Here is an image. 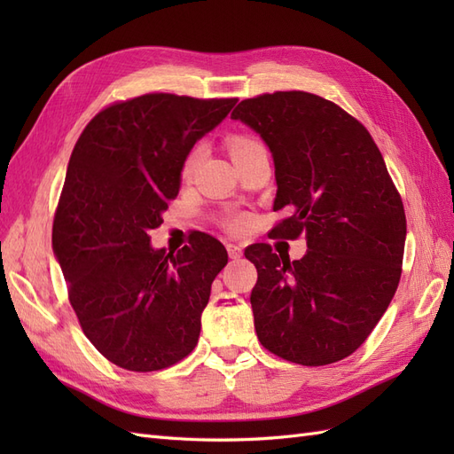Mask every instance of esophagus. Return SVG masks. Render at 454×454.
<instances>
[{
	"mask_svg": "<svg viewBox=\"0 0 454 454\" xmlns=\"http://www.w3.org/2000/svg\"><path fill=\"white\" fill-rule=\"evenodd\" d=\"M227 252L231 259H240L242 257V246L239 244H227Z\"/></svg>",
	"mask_w": 454,
	"mask_h": 454,
	"instance_id": "1",
	"label": "esophagus"
}]
</instances>
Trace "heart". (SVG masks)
Wrapping results in <instances>:
<instances>
[{"label": "heart", "instance_id": "b5f03b06", "mask_svg": "<svg viewBox=\"0 0 454 454\" xmlns=\"http://www.w3.org/2000/svg\"><path fill=\"white\" fill-rule=\"evenodd\" d=\"M229 145H231V155H239V153H242V151H248L252 147H257L259 144L255 140H252V138H246V136H237V138L231 140ZM200 153H202V149H200V145H197V147L191 149L189 153L185 155V159L182 162V170H180L184 180H185V177H189L191 174H193L197 162L200 159ZM223 225L231 232H242L246 227H248V215H231V217H225L223 219Z\"/></svg>", "mask_w": 454, "mask_h": 454}]
</instances>
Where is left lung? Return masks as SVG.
Here are the masks:
<instances>
[{"instance_id":"left-lung-1","label":"left lung","mask_w":454,"mask_h":454,"mask_svg":"<svg viewBox=\"0 0 454 454\" xmlns=\"http://www.w3.org/2000/svg\"><path fill=\"white\" fill-rule=\"evenodd\" d=\"M231 117L272 153V210L290 215L270 232L286 240L305 232L309 248L297 261L263 242L246 248L257 269L250 295L257 339L301 365L347 358L387 312L402 277L405 210L380 151L358 119L303 90L259 94Z\"/></svg>"}]
</instances>
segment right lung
Here are the masks:
<instances>
[{
	"label": "right lung",
	"mask_w": 454,
	"mask_h": 454,
	"mask_svg": "<svg viewBox=\"0 0 454 454\" xmlns=\"http://www.w3.org/2000/svg\"><path fill=\"white\" fill-rule=\"evenodd\" d=\"M237 100L151 92L114 102L72 151L52 250L81 329L122 369H167L197 347L225 246L197 232L167 254L151 248L147 232L180 191L185 155Z\"/></svg>",
	"instance_id": "add662e5"
}]
</instances>
